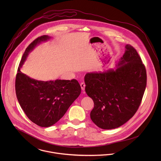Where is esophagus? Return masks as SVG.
<instances>
[{
  "label": "esophagus",
  "instance_id": "34e87169",
  "mask_svg": "<svg viewBox=\"0 0 161 161\" xmlns=\"http://www.w3.org/2000/svg\"><path fill=\"white\" fill-rule=\"evenodd\" d=\"M80 87H81L82 90V91H84V90H85L86 84H85L84 82H81V83H80Z\"/></svg>",
  "mask_w": 161,
  "mask_h": 161
}]
</instances>
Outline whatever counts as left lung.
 <instances>
[{"label":"left lung","instance_id":"1","mask_svg":"<svg viewBox=\"0 0 161 161\" xmlns=\"http://www.w3.org/2000/svg\"><path fill=\"white\" fill-rule=\"evenodd\" d=\"M116 69L86 74V92L94 107L92 121L99 128L119 127L138 110L146 87V68L136 50L126 45Z\"/></svg>","mask_w":161,"mask_h":161}]
</instances>
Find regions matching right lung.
<instances>
[{
    "label": "right lung",
    "instance_id": "1",
    "mask_svg": "<svg viewBox=\"0 0 161 161\" xmlns=\"http://www.w3.org/2000/svg\"><path fill=\"white\" fill-rule=\"evenodd\" d=\"M49 38L47 35H43L26 47L15 79V92L20 107L32 122L42 127H49L58 122L81 92L80 84L75 79L45 82L31 79L20 71L29 53Z\"/></svg>",
    "mask_w": 161,
    "mask_h": 161
}]
</instances>
